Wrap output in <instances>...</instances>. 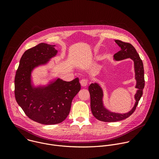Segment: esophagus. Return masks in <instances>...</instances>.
Instances as JSON below:
<instances>
[{"label": "esophagus", "mask_w": 159, "mask_h": 159, "mask_svg": "<svg viewBox=\"0 0 159 159\" xmlns=\"http://www.w3.org/2000/svg\"><path fill=\"white\" fill-rule=\"evenodd\" d=\"M80 83L81 86H82V87H85V86L88 84V80H87V79H82V80H80Z\"/></svg>", "instance_id": "esophagus-1"}]
</instances>
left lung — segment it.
<instances>
[{
    "label": "left lung",
    "instance_id": "left-lung-1",
    "mask_svg": "<svg viewBox=\"0 0 159 159\" xmlns=\"http://www.w3.org/2000/svg\"><path fill=\"white\" fill-rule=\"evenodd\" d=\"M115 42L121 48V50L114 55L115 60L119 61L130 58L134 61L135 79L137 80L136 88L137 92L134 96L136 102L133 109L125 114L111 112L106 109L102 103L103 93L101 87L97 83L91 84L89 86L90 96V108L94 116L99 121L104 122H115L125 120L130 116L135 111L142 94L145 86L144 69L142 60L133 45L129 43L121 40H115Z\"/></svg>",
    "mask_w": 159,
    "mask_h": 159
}]
</instances>
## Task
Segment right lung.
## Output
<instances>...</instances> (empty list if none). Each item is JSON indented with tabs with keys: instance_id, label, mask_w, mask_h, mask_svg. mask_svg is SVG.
<instances>
[{
	"instance_id": "obj_1",
	"label": "right lung",
	"mask_w": 159,
	"mask_h": 159,
	"mask_svg": "<svg viewBox=\"0 0 159 159\" xmlns=\"http://www.w3.org/2000/svg\"><path fill=\"white\" fill-rule=\"evenodd\" d=\"M54 47L41 43L26 50L20 60L14 80L17 104L29 118L43 125L64 121L69 114L74 98L80 90L79 78L70 82L58 79L47 87L31 85V71L57 55Z\"/></svg>"
}]
</instances>
